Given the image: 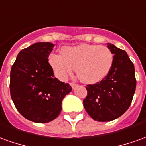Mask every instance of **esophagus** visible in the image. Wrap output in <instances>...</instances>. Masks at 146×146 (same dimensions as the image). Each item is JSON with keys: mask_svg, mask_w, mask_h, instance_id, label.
Returning a JSON list of instances; mask_svg holds the SVG:
<instances>
[{"mask_svg": "<svg viewBox=\"0 0 146 146\" xmlns=\"http://www.w3.org/2000/svg\"><path fill=\"white\" fill-rule=\"evenodd\" d=\"M70 85H71V87L73 88V89H74V88H76V87L77 86V84L75 83H70Z\"/></svg>", "mask_w": 146, "mask_h": 146, "instance_id": "1", "label": "esophagus"}]
</instances>
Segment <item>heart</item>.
I'll list each match as a JSON object with an SVG mask.
<instances>
[{
	"instance_id": "heart-1",
	"label": "heart",
	"mask_w": 146,
	"mask_h": 146,
	"mask_svg": "<svg viewBox=\"0 0 146 146\" xmlns=\"http://www.w3.org/2000/svg\"><path fill=\"white\" fill-rule=\"evenodd\" d=\"M61 55L50 54L49 63L55 76L66 80L76 69L82 82L96 84L108 75L114 62V55L108 47L93 44L65 46Z\"/></svg>"
}]
</instances>
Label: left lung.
<instances>
[{
  "label": "left lung",
  "mask_w": 146,
  "mask_h": 146,
  "mask_svg": "<svg viewBox=\"0 0 146 146\" xmlns=\"http://www.w3.org/2000/svg\"><path fill=\"white\" fill-rule=\"evenodd\" d=\"M114 54L108 75L101 81L86 87L84 107L91 118L98 122L118 119L129 108L136 88L134 66L126 52L108 43Z\"/></svg>",
  "instance_id": "8db88e82"
}]
</instances>
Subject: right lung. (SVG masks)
<instances>
[{"mask_svg":"<svg viewBox=\"0 0 146 146\" xmlns=\"http://www.w3.org/2000/svg\"><path fill=\"white\" fill-rule=\"evenodd\" d=\"M54 45L36 42L19 53L10 73V93L17 111L30 121L49 123L62 111L72 87L58 80L48 62Z\"/></svg>","mask_w":146,"mask_h":146,"instance_id":"obj_1","label":"right lung"}]
</instances>
